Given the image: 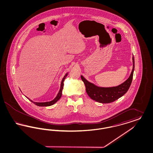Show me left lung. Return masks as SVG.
Instances as JSON below:
<instances>
[{
    "label": "left lung",
    "instance_id": "1",
    "mask_svg": "<svg viewBox=\"0 0 153 153\" xmlns=\"http://www.w3.org/2000/svg\"><path fill=\"white\" fill-rule=\"evenodd\" d=\"M133 67L131 74L127 80L117 87H101L90 82L82 75L81 80L84 82L88 95L94 100L101 103H109L114 102L123 96L128 90L131 85L133 73L135 68L134 57L132 56Z\"/></svg>",
    "mask_w": 153,
    "mask_h": 153
}]
</instances>
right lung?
Segmentation results:
<instances>
[{"instance_id": "obj_1", "label": "right lung", "mask_w": 153, "mask_h": 153, "mask_svg": "<svg viewBox=\"0 0 153 153\" xmlns=\"http://www.w3.org/2000/svg\"><path fill=\"white\" fill-rule=\"evenodd\" d=\"M68 73H66L65 74V75L64 76V77H63L62 80L61 81V86H60V89H59V91L58 92V94L56 96V97L51 101L50 102H33V100H30L29 97H26L29 100L30 102H33L34 104H36L38 106H39V107H46V106H51L53 105L54 104H55L56 102H57L58 100H59V99L61 98V96H62V89H63V87H64V81L66 77L68 76Z\"/></svg>"}]
</instances>
